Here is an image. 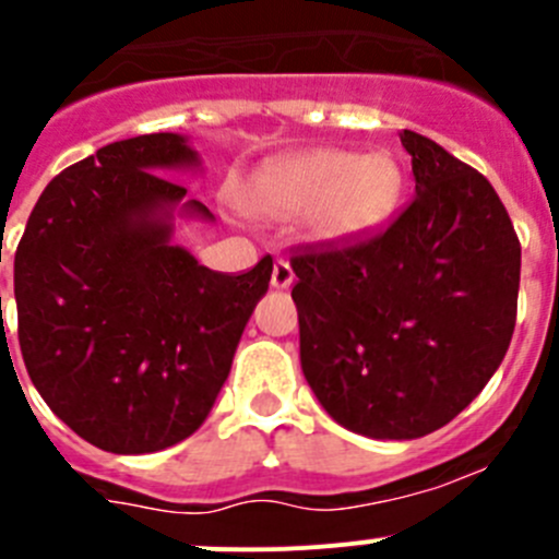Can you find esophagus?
Returning <instances> with one entry per match:
<instances>
[{
  "instance_id": "1",
  "label": "esophagus",
  "mask_w": 559,
  "mask_h": 559,
  "mask_svg": "<svg viewBox=\"0 0 559 559\" xmlns=\"http://www.w3.org/2000/svg\"><path fill=\"white\" fill-rule=\"evenodd\" d=\"M292 281H295V273H292L289 262H286V259H275L273 278H270V284H273L275 289H289Z\"/></svg>"
}]
</instances>
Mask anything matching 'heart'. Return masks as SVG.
<instances>
[{
  "instance_id": "1",
  "label": "heart",
  "mask_w": 559,
  "mask_h": 559,
  "mask_svg": "<svg viewBox=\"0 0 559 559\" xmlns=\"http://www.w3.org/2000/svg\"><path fill=\"white\" fill-rule=\"evenodd\" d=\"M404 169L390 153L306 150L259 166L235 193L259 221H302L313 242L355 246L377 235L399 210Z\"/></svg>"
}]
</instances>
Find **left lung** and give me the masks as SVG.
Masks as SVG:
<instances>
[{
    "instance_id": "left-lung-1",
    "label": "left lung",
    "mask_w": 559,
    "mask_h": 559,
    "mask_svg": "<svg viewBox=\"0 0 559 559\" xmlns=\"http://www.w3.org/2000/svg\"><path fill=\"white\" fill-rule=\"evenodd\" d=\"M415 199L357 246L292 257L300 366L335 424L417 440L451 424L500 368L522 246L491 182L401 130Z\"/></svg>"
}]
</instances>
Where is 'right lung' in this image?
Instances as JSON below:
<instances>
[{
    "label": "right lung",
    "mask_w": 559,
    "mask_h": 559,
    "mask_svg": "<svg viewBox=\"0 0 559 559\" xmlns=\"http://www.w3.org/2000/svg\"><path fill=\"white\" fill-rule=\"evenodd\" d=\"M199 166L180 133L106 144L48 182L15 251L32 384L100 451L155 453L191 437L270 286V257L226 275L171 242L177 218L215 221L164 177Z\"/></svg>",
    "instance_id": "obj_1"
}]
</instances>
